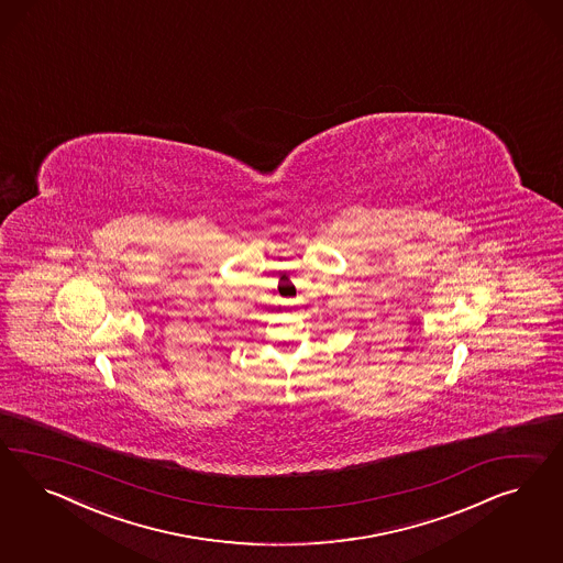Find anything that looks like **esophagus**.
<instances>
[{
  "mask_svg": "<svg viewBox=\"0 0 563 563\" xmlns=\"http://www.w3.org/2000/svg\"><path fill=\"white\" fill-rule=\"evenodd\" d=\"M287 303H289V306H295V303H297V301H295V299H292V301H287Z\"/></svg>",
  "mask_w": 563,
  "mask_h": 563,
  "instance_id": "obj_1",
  "label": "esophagus"
}]
</instances>
